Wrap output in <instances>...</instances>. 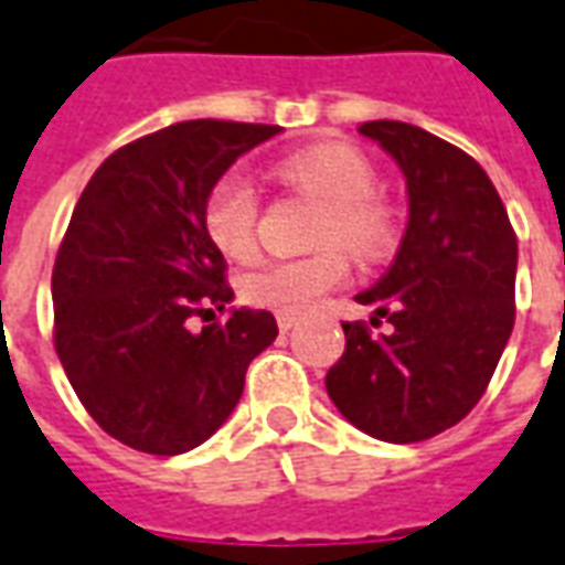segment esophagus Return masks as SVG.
I'll use <instances>...</instances> for the list:
<instances>
[{
    "instance_id": "esophagus-1",
    "label": "esophagus",
    "mask_w": 565,
    "mask_h": 565,
    "mask_svg": "<svg viewBox=\"0 0 565 565\" xmlns=\"http://www.w3.org/2000/svg\"><path fill=\"white\" fill-rule=\"evenodd\" d=\"M295 322H298V317H291V313H279V317H276L279 332H289V329H295Z\"/></svg>"
}]
</instances>
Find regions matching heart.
<instances>
[{"label": "heart", "instance_id": "b5f03b06", "mask_svg": "<svg viewBox=\"0 0 565 565\" xmlns=\"http://www.w3.org/2000/svg\"><path fill=\"white\" fill-rule=\"evenodd\" d=\"M276 178L305 190L326 205L317 245L322 252L307 258L258 264L239 282L248 305L276 313H307L322 295L344 286L350 260H381L396 239L394 209L375 196V166L348 143H317L282 157L274 166ZM202 231L221 255L243 260L258 243V196L243 174L227 171L209 186L202 200Z\"/></svg>", "mask_w": 565, "mask_h": 565}]
</instances>
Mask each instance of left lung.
I'll use <instances>...</instances> for the list:
<instances>
[{
  "label": "left lung",
  "instance_id": "left-lung-1",
  "mask_svg": "<svg viewBox=\"0 0 565 565\" xmlns=\"http://www.w3.org/2000/svg\"><path fill=\"white\" fill-rule=\"evenodd\" d=\"M406 174L408 224L391 270L356 295L394 329L344 322L348 348L329 369L338 412L384 443H422L480 403L513 329L516 233L480 162L408 122L375 119Z\"/></svg>",
  "mask_w": 565,
  "mask_h": 565
}]
</instances>
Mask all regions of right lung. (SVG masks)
<instances>
[{
	"mask_svg": "<svg viewBox=\"0 0 565 565\" xmlns=\"http://www.w3.org/2000/svg\"><path fill=\"white\" fill-rule=\"evenodd\" d=\"M279 126L190 119L119 147L73 209L52 270L54 350L85 412L138 452L196 449L231 418L245 369L276 338L267 310H224V255L202 200Z\"/></svg>",
	"mask_w": 565,
	"mask_h": 565,
	"instance_id": "obj_1",
	"label": "right lung"
}]
</instances>
